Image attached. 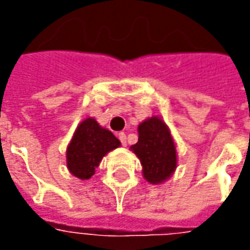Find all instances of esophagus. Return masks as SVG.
Returning <instances> with one entry per match:
<instances>
[{"label":"esophagus","mask_w":250,"mask_h":250,"mask_svg":"<svg viewBox=\"0 0 250 250\" xmlns=\"http://www.w3.org/2000/svg\"><path fill=\"white\" fill-rule=\"evenodd\" d=\"M118 138H119V141L122 142L123 146H127V138H125V132H120L119 135H118Z\"/></svg>","instance_id":"obj_1"}]
</instances>
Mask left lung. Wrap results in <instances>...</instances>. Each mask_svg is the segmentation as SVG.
<instances>
[{"label": "left lung", "instance_id": "1", "mask_svg": "<svg viewBox=\"0 0 250 250\" xmlns=\"http://www.w3.org/2000/svg\"><path fill=\"white\" fill-rule=\"evenodd\" d=\"M138 143L131 150L141 159L143 177L150 184H161L177 167V150L168 127L159 118L145 120L138 127Z\"/></svg>", "mask_w": 250, "mask_h": 250}]
</instances>
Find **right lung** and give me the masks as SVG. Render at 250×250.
Returning <instances> with one entry per match:
<instances>
[{
	"label": "right lung",
	"instance_id": "right-lung-1",
	"mask_svg": "<svg viewBox=\"0 0 250 250\" xmlns=\"http://www.w3.org/2000/svg\"><path fill=\"white\" fill-rule=\"evenodd\" d=\"M119 146V139L111 131L88 118L79 125L66 148V166L77 178L89 179L104 155Z\"/></svg>",
	"mask_w": 250,
	"mask_h": 250
}]
</instances>
